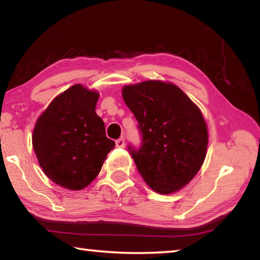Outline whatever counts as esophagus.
<instances>
[{
    "instance_id": "34e87169",
    "label": "esophagus",
    "mask_w": 260,
    "mask_h": 260,
    "mask_svg": "<svg viewBox=\"0 0 260 260\" xmlns=\"http://www.w3.org/2000/svg\"><path fill=\"white\" fill-rule=\"evenodd\" d=\"M115 143H116V147H118V148H123L125 146L124 138H118Z\"/></svg>"
}]
</instances>
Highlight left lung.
I'll return each mask as SVG.
<instances>
[{
	"label": "left lung",
	"instance_id": "left-lung-1",
	"mask_svg": "<svg viewBox=\"0 0 260 260\" xmlns=\"http://www.w3.org/2000/svg\"><path fill=\"white\" fill-rule=\"evenodd\" d=\"M138 121L142 145H129L138 172L148 186L162 194L182 189L205 160L208 134L203 114L180 87L147 80L122 90Z\"/></svg>",
	"mask_w": 260,
	"mask_h": 260
}]
</instances>
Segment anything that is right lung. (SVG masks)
I'll return each mask as SVG.
<instances>
[{"label": "right lung", "mask_w": 260, "mask_h": 260, "mask_svg": "<svg viewBox=\"0 0 260 260\" xmlns=\"http://www.w3.org/2000/svg\"><path fill=\"white\" fill-rule=\"evenodd\" d=\"M98 98V92L76 84L50 102L34 126L32 144L40 167L66 189L90 184L115 147L95 113Z\"/></svg>", "instance_id": "add662e5"}]
</instances>
